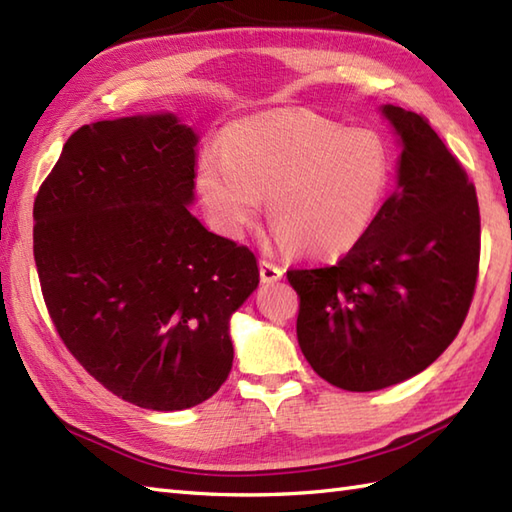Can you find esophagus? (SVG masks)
I'll use <instances>...</instances> for the list:
<instances>
[{
	"instance_id": "34e87169",
	"label": "esophagus",
	"mask_w": 512,
	"mask_h": 512,
	"mask_svg": "<svg viewBox=\"0 0 512 512\" xmlns=\"http://www.w3.org/2000/svg\"><path fill=\"white\" fill-rule=\"evenodd\" d=\"M259 277H262L264 284H275V281L284 277V270L277 264L268 262V259H259Z\"/></svg>"
}]
</instances>
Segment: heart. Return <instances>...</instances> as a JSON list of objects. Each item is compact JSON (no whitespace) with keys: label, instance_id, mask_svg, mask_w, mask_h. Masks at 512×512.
Wrapping results in <instances>:
<instances>
[{"label":"heart","instance_id":"obj_1","mask_svg":"<svg viewBox=\"0 0 512 512\" xmlns=\"http://www.w3.org/2000/svg\"><path fill=\"white\" fill-rule=\"evenodd\" d=\"M391 180L385 140L306 110L253 116L202 151L198 191L217 233L239 237L262 211L295 255L336 257L354 248Z\"/></svg>","mask_w":512,"mask_h":512}]
</instances>
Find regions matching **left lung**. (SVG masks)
Wrapping results in <instances>:
<instances>
[{"instance_id":"8db88e82","label":"left lung","mask_w":512,"mask_h":512,"mask_svg":"<svg viewBox=\"0 0 512 512\" xmlns=\"http://www.w3.org/2000/svg\"><path fill=\"white\" fill-rule=\"evenodd\" d=\"M402 140L398 187L334 266L290 268L297 339L314 372L376 391L427 369L458 336L480 273V206L429 118L385 105Z\"/></svg>"}]
</instances>
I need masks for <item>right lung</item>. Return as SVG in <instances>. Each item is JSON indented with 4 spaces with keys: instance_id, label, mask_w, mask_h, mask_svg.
Instances as JSON below:
<instances>
[{
    "instance_id": "1",
    "label": "right lung",
    "mask_w": 512,
    "mask_h": 512,
    "mask_svg": "<svg viewBox=\"0 0 512 512\" xmlns=\"http://www.w3.org/2000/svg\"><path fill=\"white\" fill-rule=\"evenodd\" d=\"M193 129L176 116L83 125L35 198L43 301L85 372L136 407L178 411L228 378V319L259 284L253 250L187 204Z\"/></svg>"
}]
</instances>
